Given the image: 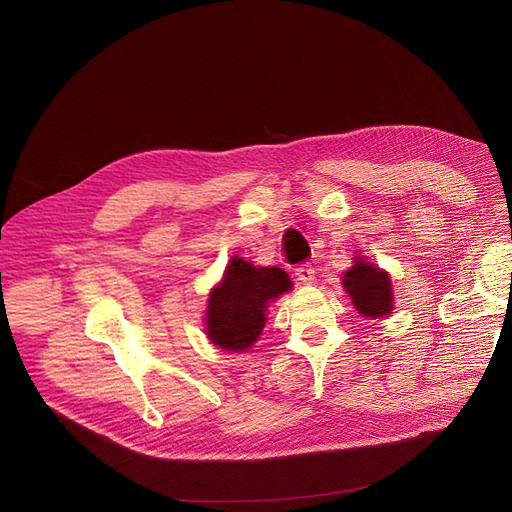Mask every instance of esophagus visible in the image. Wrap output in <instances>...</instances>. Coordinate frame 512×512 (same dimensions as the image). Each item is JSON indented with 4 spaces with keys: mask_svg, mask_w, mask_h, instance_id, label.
Returning a JSON list of instances; mask_svg holds the SVG:
<instances>
[{
    "mask_svg": "<svg viewBox=\"0 0 512 512\" xmlns=\"http://www.w3.org/2000/svg\"><path fill=\"white\" fill-rule=\"evenodd\" d=\"M294 274H297V278H299L303 284H313V282H315V270H313L311 265H299L297 272H294Z\"/></svg>",
    "mask_w": 512,
    "mask_h": 512,
    "instance_id": "1",
    "label": "esophagus"
}]
</instances>
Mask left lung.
Masks as SVG:
<instances>
[{"instance_id":"1","label":"left lung","mask_w":512,"mask_h":512,"mask_svg":"<svg viewBox=\"0 0 512 512\" xmlns=\"http://www.w3.org/2000/svg\"><path fill=\"white\" fill-rule=\"evenodd\" d=\"M342 286L363 317L380 319L390 315L394 309L390 274L369 263L363 255H357L353 267H348L342 274Z\"/></svg>"}]
</instances>
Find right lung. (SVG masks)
Returning <instances> with one entry per match:
<instances>
[{"mask_svg":"<svg viewBox=\"0 0 512 512\" xmlns=\"http://www.w3.org/2000/svg\"><path fill=\"white\" fill-rule=\"evenodd\" d=\"M292 290L280 267H259L234 255L222 280L209 292L205 334L213 346L242 353L259 340L270 303Z\"/></svg>","mask_w":512,"mask_h":512,"instance_id":"add662e5","label":"right lung"}]
</instances>
